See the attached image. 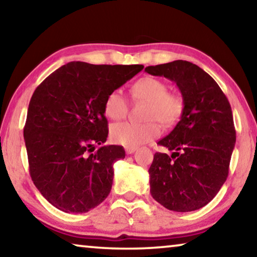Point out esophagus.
I'll return each mask as SVG.
<instances>
[{"label":"esophagus","instance_id":"obj_1","mask_svg":"<svg viewBox=\"0 0 257 257\" xmlns=\"http://www.w3.org/2000/svg\"><path fill=\"white\" fill-rule=\"evenodd\" d=\"M124 151H125V153H127L128 155L129 154H133V153H135V152L137 151V147H133V146H127L124 149Z\"/></svg>","mask_w":257,"mask_h":257}]
</instances>
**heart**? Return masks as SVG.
<instances>
[{"label": "heart", "instance_id": "1", "mask_svg": "<svg viewBox=\"0 0 257 257\" xmlns=\"http://www.w3.org/2000/svg\"><path fill=\"white\" fill-rule=\"evenodd\" d=\"M134 101L147 102L144 123L121 122L111 129L112 141L116 144L136 147L158 138L161 135L159 120L164 127H172L181 118L184 99L178 93L168 92V85L155 77H143L130 87ZM128 102L120 90H113L104 103L107 118L119 121L128 113Z\"/></svg>", "mask_w": 257, "mask_h": 257}]
</instances>
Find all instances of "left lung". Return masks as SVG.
Returning <instances> with one entry per match:
<instances>
[{"mask_svg": "<svg viewBox=\"0 0 257 257\" xmlns=\"http://www.w3.org/2000/svg\"><path fill=\"white\" fill-rule=\"evenodd\" d=\"M145 71L175 81L185 104L175 129L158 143L172 154H154L151 195L170 211L198 210L227 180L236 143L231 106L216 81L188 61L150 66Z\"/></svg>", "mask_w": 257, "mask_h": 257, "instance_id": "obj_1", "label": "left lung"}]
</instances>
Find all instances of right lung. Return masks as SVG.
Wrapping results in <instances>:
<instances>
[{
    "label": "right lung",
    "mask_w": 257,
    "mask_h": 257,
    "mask_svg": "<svg viewBox=\"0 0 257 257\" xmlns=\"http://www.w3.org/2000/svg\"><path fill=\"white\" fill-rule=\"evenodd\" d=\"M142 64L107 66L73 61L52 72L30 98L24 138L36 188L66 213H85L110 194L113 163L122 146L106 142L107 95L125 84Z\"/></svg>",
    "instance_id": "obj_1"
}]
</instances>
